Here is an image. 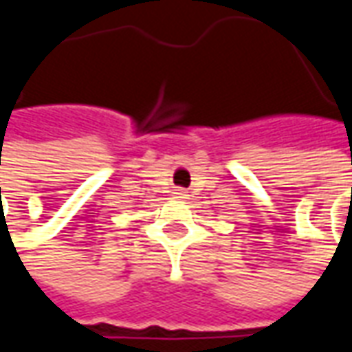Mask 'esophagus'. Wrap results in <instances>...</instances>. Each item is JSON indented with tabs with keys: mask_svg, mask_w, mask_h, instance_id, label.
<instances>
[{
	"mask_svg": "<svg viewBox=\"0 0 352 352\" xmlns=\"http://www.w3.org/2000/svg\"><path fill=\"white\" fill-rule=\"evenodd\" d=\"M175 194H177V198H184V196H186V192L181 190V188H179V190H177Z\"/></svg>",
	"mask_w": 352,
	"mask_h": 352,
	"instance_id": "1",
	"label": "esophagus"
}]
</instances>
